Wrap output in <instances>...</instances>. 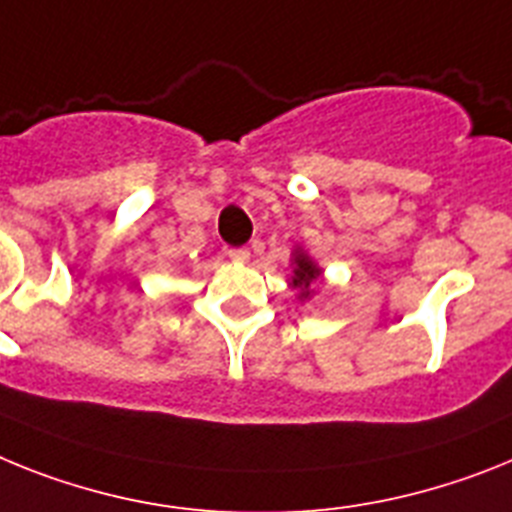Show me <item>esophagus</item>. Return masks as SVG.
I'll use <instances>...</instances> for the list:
<instances>
[{
  "label": "esophagus",
  "instance_id": "obj_1",
  "mask_svg": "<svg viewBox=\"0 0 512 512\" xmlns=\"http://www.w3.org/2000/svg\"><path fill=\"white\" fill-rule=\"evenodd\" d=\"M229 257L234 260V263H249V249L234 247V249H229Z\"/></svg>",
  "mask_w": 512,
  "mask_h": 512
}]
</instances>
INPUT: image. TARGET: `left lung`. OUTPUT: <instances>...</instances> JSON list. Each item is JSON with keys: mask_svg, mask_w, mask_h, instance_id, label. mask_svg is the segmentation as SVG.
<instances>
[{"mask_svg": "<svg viewBox=\"0 0 512 512\" xmlns=\"http://www.w3.org/2000/svg\"><path fill=\"white\" fill-rule=\"evenodd\" d=\"M325 281L322 276V268L315 263V257L309 255L307 249L302 244H296L291 249V276H289V286L296 291V299L299 302H309L312 296H315V283Z\"/></svg>", "mask_w": 512, "mask_h": 512, "instance_id": "1", "label": "left lung"}]
</instances>
